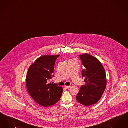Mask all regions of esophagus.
I'll use <instances>...</instances> for the list:
<instances>
[{
	"label": "esophagus",
	"instance_id": "1",
	"mask_svg": "<svg viewBox=\"0 0 128 128\" xmlns=\"http://www.w3.org/2000/svg\"><path fill=\"white\" fill-rule=\"evenodd\" d=\"M71 87V86H65V88L66 89H68Z\"/></svg>",
	"mask_w": 128,
	"mask_h": 128
}]
</instances>
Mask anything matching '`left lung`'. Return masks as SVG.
Instances as JSON below:
<instances>
[{"label": "left lung", "instance_id": "obj_1", "mask_svg": "<svg viewBox=\"0 0 128 128\" xmlns=\"http://www.w3.org/2000/svg\"><path fill=\"white\" fill-rule=\"evenodd\" d=\"M83 70L82 77L85 85H82L76 96L77 101L86 106L96 103L102 97L106 86V72L102 64L91 55H80Z\"/></svg>", "mask_w": 128, "mask_h": 128}]
</instances>
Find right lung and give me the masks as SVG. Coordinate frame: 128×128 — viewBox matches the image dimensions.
Instances as JSON below:
<instances>
[{
  "mask_svg": "<svg viewBox=\"0 0 128 128\" xmlns=\"http://www.w3.org/2000/svg\"><path fill=\"white\" fill-rule=\"evenodd\" d=\"M60 56H44L30 66L26 76V86L31 97L44 107L52 106L60 99L63 88L56 84L48 83L54 77L55 62Z\"/></svg>",
  "mask_w": 128,
  "mask_h": 128,
  "instance_id": "add662e5",
  "label": "right lung"
}]
</instances>
